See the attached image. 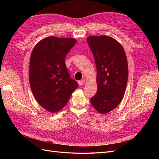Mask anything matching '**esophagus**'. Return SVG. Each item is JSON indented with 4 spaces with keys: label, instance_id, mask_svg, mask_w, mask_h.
<instances>
[{
    "label": "esophagus",
    "instance_id": "obj_1",
    "mask_svg": "<svg viewBox=\"0 0 159 159\" xmlns=\"http://www.w3.org/2000/svg\"><path fill=\"white\" fill-rule=\"evenodd\" d=\"M85 83V80H80L78 81V84L80 86H81L84 84Z\"/></svg>",
    "mask_w": 159,
    "mask_h": 159
}]
</instances>
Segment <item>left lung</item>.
<instances>
[{"instance_id": "8db88e82", "label": "left lung", "mask_w": 159, "mask_h": 159, "mask_svg": "<svg viewBox=\"0 0 159 159\" xmlns=\"http://www.w3.org/2000/svg\"><path fill=\"white\" fill-rule=\"evenodd\" d=\"M97 68V93L90 101L99 113L105 114L121 103L128 80V64L121 44L107 36L87 38Z\"/></svg>"}]
</instances>
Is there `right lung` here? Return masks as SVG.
Returning <instances> with one entry per match:
<instances>
[{"label":"right lung","mask_w":159,"mask_h":159,"mask_svg":"<svg viewBox=\"0 0 159 159\" xmlns=\"http://www.w3.org/2000/svg\"><path fill=\"white\" fill-rule=\"evenodd\" d=\"M76 43L71 38L47 37L34 46L30 60L31 90L41 106L51 113L59 111L78 88L65 64L66 55Z\"/></svg>","instance_id":"1"}]
</instances>
